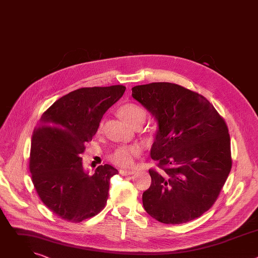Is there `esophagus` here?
Masks as SVG:
<instances>
[{"label": "esophagus", "instance_id": "esophagus-1", "mask_svg": "<svg viewBox=\"0 0 258 258\" xmlns=\"http://www.w3.org/2000/svg\"><path fill=\"white\" fill-rule=\"evenodd\" d=\"M119 172H120V174L121 175H131V174H134V173H136V171L135 170H125V169H120L119 170Z\"/></svg>", "mask_w": 258, "mask_h": 258}]
</instances>
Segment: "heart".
<instances>
[{"label":"heart","instance_id":"heart-1","mask_svg":"<svg viewBox=\"0 0 258 258\" xmlns=\"http://www.w3.org/2000/svg\"><path fill=\"white\" fill-rule=\"evenodd\" d=\"M120 116L133 127L137 125H142L146 119L147 113L145 110L134 103H127L119 108ZM102 123L100 124V128ZM141 148L138 145L122 146L115 149L111 155L109 156L110 161L116 166L120 167H133L136 163V159L141 155Z\"/></svg>","mask_w":258,"mask_h":258}]
</instances>
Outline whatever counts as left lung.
<instances>
[{"mask_svg":"<svg viewBox=\"0 0 258 258\" xmlns=\"http://www.w3.org/2000/svg\"><path fill=\"white\" fill-rule=\"evenodd\" d=\"M132 96L157 120L151 186L143 206L167 225L201 216L217 199L232 167L228 126L203 96L171 83L136 86Z\"/></svg>","mask_w":258,"mask_h":258,"instance_id":"1","label":"left lung"}]
</instances>
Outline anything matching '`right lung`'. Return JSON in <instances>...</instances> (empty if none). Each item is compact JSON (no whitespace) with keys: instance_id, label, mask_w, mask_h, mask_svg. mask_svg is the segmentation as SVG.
I'll list each match as a JSON object with an SVG mask.
<instances>
[{"instance_id":"right-lung-1","label":"right lung","mask_w":258,"mask_h":258,"mask_svg":"<svg viewBox=\"0 0 258 258\" xmlns=\"http://www.w3.org/2000/svg\"><path fill=\"white\" fill-rule=\"evenodd\" d=\"M125 87L82 88L58 99L45 111L33 131L29 170L44 204L57 216L80 223L106 205L110 178L118 173L105 164L90 175L82 154L107 110Z\"/></svg>"}]
</instances>
